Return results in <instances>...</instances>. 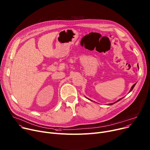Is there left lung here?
<instances>
[{"mask_svg":"<svg viewBox=\"0 0 150 150\" xmlns=\"http://www.w3.org/2000/svg\"><path fill=\"white\" fill-rule=\"evenodd\" d=\"M138 67H139V66H138ZM135 85H136V83H135V84H133V86H132V88H131V89H130V91H129V92H131V91H132V90H133V88H134V86H135ZM122 98H121V99H118V100H117V101H116V102H115V103H111V104H108V105H113V104H115V103H117V102H118V101H120V100H121V99H122ZM90 100H91V99H90ZM91 101H92V100H91Z\"/></svg>","mask_w":150,"mask_h":150,"instance_id":"obj_1","label":"left lung"}]
</instances>
